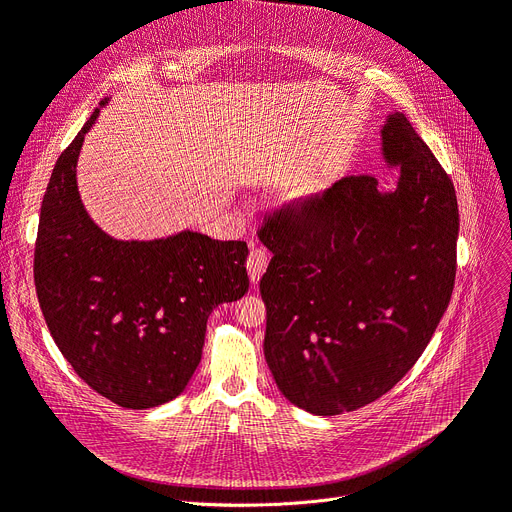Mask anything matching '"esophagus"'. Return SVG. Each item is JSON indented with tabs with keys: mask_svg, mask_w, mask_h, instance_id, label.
Wrapping results in <instances>:
<instances>
[{
	"mask_svg": "<svg viewBox=\"0 0 512 512\" xmlns=\"http://www.w3.org/2000/svg\"><path fill=\"white\" fill-rule=\"evenodd\" d=\"M270 263V255L265 253L263 249H257L253 247L251 253H249V259H247V272H249V278L253 284H257L265 272V268H268Z\"/></svg>",
	"mask_w": 512,
	"mask_h": 512,
	"instance_id": "1",
	"label": "esophagus"
}]
</instances>
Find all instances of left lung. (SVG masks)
<instances>
[{"instance_id":"1","label":"left lung","mask_w":512,"mask_h":512,"mask_svg":"<svg viewBox=\"0 0 512 512\" xmlns=\"http://www.w3.org/2000/svg\"><path fill=\"white\" fill-rule=\"evenodd\" d=\"M381 152L397 169L393 190L343 177L259 230L274 255L259 282L265 362L288 402L318 416L358 410L402 381L452 297L454 184L397 110Z\"/></svg>"}]
</instances>
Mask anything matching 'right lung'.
Wrapping results in <instances>:
<instances>
[{"label":"right lung","mask_w":512,"mask_h":512,"mask_svg":"<svg viewBox=\"0 0 512 512\" xmlns=\"http://www.w3.org/2000/svg\"><path fill=\"white\" fill-rule=\"evenodd\" d=\"M100 108L54 165L39 215L35 288L52 339L81 379L121 408L146 410L186 389L211 311L249 291V249L192 230L117 240L98 228L81 203L77 159Z\"/></svg>","instance_id":"right-lung-1"}]
</instances>
